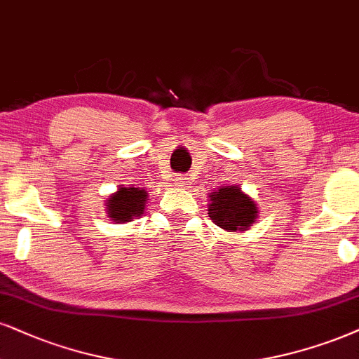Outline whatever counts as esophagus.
I'll return each mask as SVG.
<instances>
[{
	"instance_id": "34e87169",
	"label": "esophagus",
	"mask_w": 359,
	"mask_h": 359,
	"mask_svg": "<svg viewBox=\"0 0 359 359\" xmlns=\"http://www.w3.org/2000/svg\"><path fill=\"white\" fill-rule=\"evenodd\" d=\"M176 184H178V187H187V184H189V178L184 175H180L178 178H176Z\"/></svg>"
}]
</instances>
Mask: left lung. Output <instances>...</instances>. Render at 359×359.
Returning <instances> with one entry per match:
<instances>
[{
  "mask_svg": "<svg viewBox=\"0 0 359 359\" xmlns=\"http://www.w3.org/2000/svg\"><path fill=\"white\" fill-rule=\"evenodd\" d=\"M211 205L208 215L216 226L236 231L246 229L256 219V205L250 196L241 191L240 187H221L218 191L210 194Z\"/></svg>",
  "mask_w": 359,
  "mask_h": 359,
  "instance_id": "1",
  "label": "left lung"
}]
</instances>
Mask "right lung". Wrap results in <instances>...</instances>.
<instances>
[{"mask_svg":"<svg viewBox=\"0 0 359 359\" xmlns=\"http://www.w3.org/2000/svg\"><path fill=\"white\" fill-rule=\"evenodd\" d=\"M146 203V191L140 188H119L118 193L109 196L108 216L114 223H128L135 216L143 215Z\"/></svg>","mask_w":359,"mask_h":359,"instance_id":"obj_1","label":"right lung"}]
</instances>
